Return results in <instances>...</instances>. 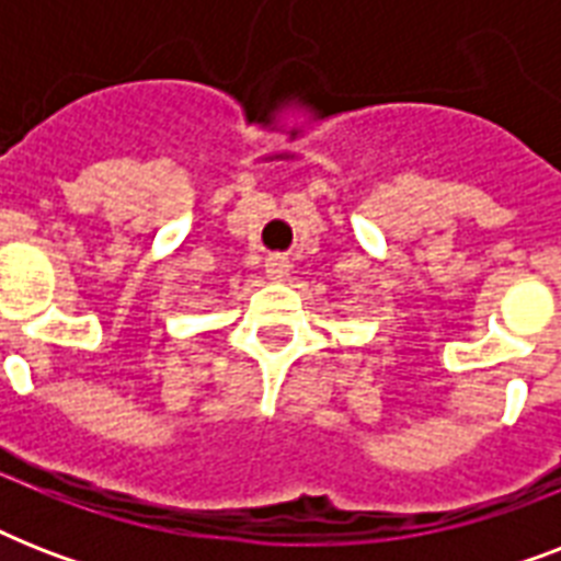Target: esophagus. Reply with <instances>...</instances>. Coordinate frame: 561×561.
Listing matches in <instances>:
<instances>
[{
	"label": "esophagus",
	"mask_w": 561,
	"mask_h": 561,
	"mask_svg": "<svg viewBox=\"0 0 561 561\" xmlns=\"http://www.w3.org/2000/svg\"><path fill=\"white\" fill-rule=\"evenodd\" d=\"M264 273H267V279L285 282L290 276V262L285 255H271V259L264 262Z\"/></svg>",
	"instance_id": "esophagus-1"
}]
</instances>
